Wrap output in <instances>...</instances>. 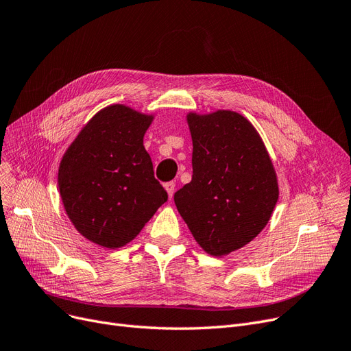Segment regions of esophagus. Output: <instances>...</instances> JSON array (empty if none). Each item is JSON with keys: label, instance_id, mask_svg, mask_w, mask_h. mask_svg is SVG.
Here are the masks:
<instances>
[{"label": "esophagus", "instance_id": "obj_1", "mask_svg": "<svg viewBox=\"0 0 351 351\" xmlns=\"http://www.w3.org/2000/svg\"><path fill=\"white\" fill-rule=\"evenodd\" d=\"M165 189L167 195H169V199H172L173 192H175V182H167V184H165Z\"/></svg>", "mask_w": 351, "mask_h": 351}]
</instances>
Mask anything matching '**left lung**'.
Listing matches in <instances>:
<instances>
[{
    "label": "left lung",
    "instance_id": "8db88e82",
    "mask_svg": "<svg viewBox=\"0 0 351 351\" xmlns=\"http://www.w3.org/2000/svg\"><path fill=\"white\" fill-rule=\"evenodd\" d=\"M192 180L175 205L196 242L221 256L251 242L268 223L278 184L268 152L250 121L230 110L188 114Z\"/></svg>",
    "mask_w": 351,
    "mask_h": 351
}]
</instances>
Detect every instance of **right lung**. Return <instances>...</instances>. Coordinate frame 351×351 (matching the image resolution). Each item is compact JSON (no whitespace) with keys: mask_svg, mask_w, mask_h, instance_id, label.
I'll list each match as a JSON object with an SVG mask.
<instances>
[{"mask_svg":"<svg viewBox=\"0 0 351 351\" xmlns=\"http://www.w3.org/2000/svg\"><path fill=\"white\" fill-rule=\"evenodd\" d=\"M154 116L113 104L91 117L58 167V189L84 238L120 248L167 201L143 136Z\"/></svg>","mask_w":351,"mask_h":351,"instance_id":"1","label":"right lung"}]
</instances>
